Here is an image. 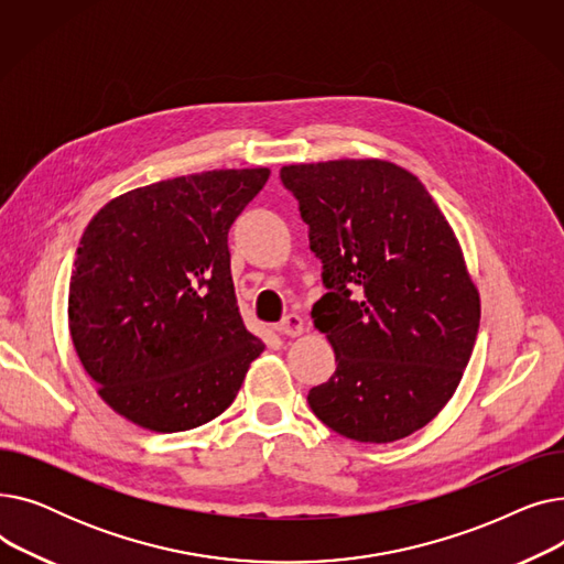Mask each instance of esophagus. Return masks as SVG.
Returning a JSON list of instances; mask_svg holds the SVG:
<instances>
[{
	"label": "esophagus",
	"mask_w": 564,
	"mask_h": 564,
	"mask_svg": "<svg viewBox=\"0 0 564 564\" xmlns=\"http://www.w3.org/2000/svg\"><path fill=\"white\" fill-rule=\"evenodd\" d=\"M304 329H306L304 317H302V315H297V313H290V315H285V317L281 319V324H279V332H281L283 336H290V338H294V336H302V334H304Z\"/></svg>",
	"instance_id": "1"
}]
</instances>
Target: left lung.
Returning a JSON list of instances; mask_svg holds the SVG:
<instances>
[{
  "label": "left lung",
  "mask_w": 564,
  "mask_h": 564,
  "mask_svg": "<svg viewBox=\"0 0 564 564\" xmlns=\"http://www.w3.org/2000/svg\"><path fill=\"white\" fill-rule=\"evenodd\" d=\"M329 292L311 317L336 372L308 404L334 432L391 443L425 427L457 391L480 327V292L425 185L387 160L281 169Z\"/></svg>",
  "instance_id": "obj_1"
}]
</instances>
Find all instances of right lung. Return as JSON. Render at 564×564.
Segmentation results:
<instances>
[{
  "label": "right lung",
  "instance_id": "add662e5",
  "mask_svg": "<svg viewBox=\"0 0 564 564\" xmlns=\"http://www.w3.org/2000/svg\"><path fill=\"white\" fill-rule=\"evenodd\" d=\"M270 169H217L111 198L86 226L68 329L98 395L151 432L210 423L264 343L247 332L228 230Z\"/></svg>",
  "mask_w": 564,
  "mask_h": 564
}]
</instances>
